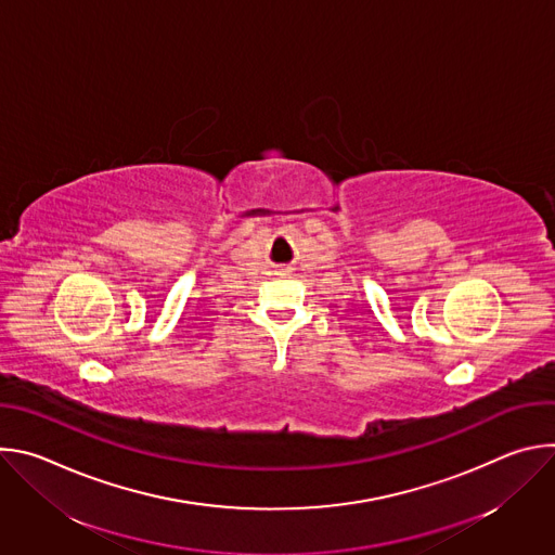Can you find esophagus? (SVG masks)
<instances>
[{"label": "esophagus", "mask_w": 555, "mask_h": 555, "mask_svg": "<svg viewBox=\"0 0 555 555\" xmlns=\"http://www.w3.org/2000/svg\"><path fill=\"white\" fill-rule=\"evenodd\" d=\"M281 272H289V268H281Z\"/></svg>", "instance_id": "obj_1"}]
</instances>
